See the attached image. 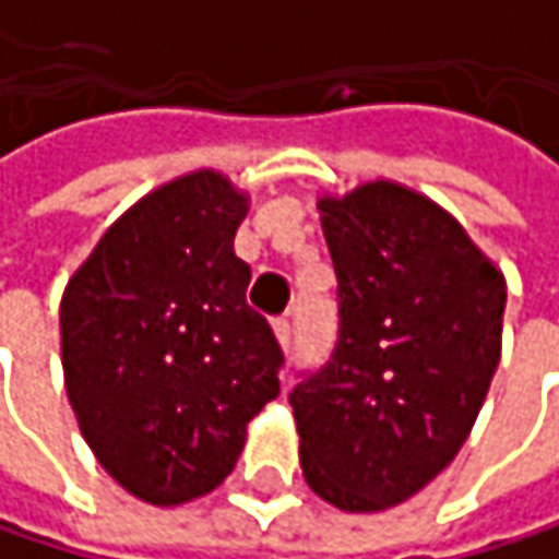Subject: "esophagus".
I'll return each mask as SVG.
<instances>
[{"mask_svg": "<svg viewBox=\"0 0 559 559\" xmlns=\"http://www.w3.org/2000/svg\"><path fill=\"white\" fill-rule=\"evenodd\" d=\"M272 326H275V336H278V343L284 349H290V340H294V326H290V320L287 317H275L272 320Z\"/></svg>", "mask_w": 559, "mask_h": 559, "instance_id": "obj_1", "label": "esophagus"}]
</instances>
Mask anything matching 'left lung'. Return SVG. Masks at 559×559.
Wrapping results in <instances>:
<instances>
[{
	"label": "left lung",
	"instance_id": "obj_1",
	"mask_svg": "<svg viewBox=\"0 0 559 559\" xmlns=\"http://www.w3.org/2000/svg\"><path fill=\"white\" fill-rule=\"evenodd\" d=\"M340 333L287 394L307 486L382 511L466 443L502 356L504 278L433 200L391 180L320 197Z\"/></svg>",
	"mask_w": 559,
	"mask_h": 559
}]
</instances>
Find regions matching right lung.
Listing matches in <instances>:
<instances>
[{
  "label": "right lung",
  "mask_w": 559,
  "mask_h": 559,
  "mask_svg": "<svg viewBox=\"0 0 559 559\" xmlns=\"http://www.w3.org/2000/svg\"><path fill=\"white\" fill-rule=\"evenodd\" d=\"M246 213L229 177L183 174L122 213L67 281L70 407L99 466L142 502L213 492L278 397L284 356L233 249Z\"/></svg>",
  "instance_id": "right-lung-1"
}]
</instances>
